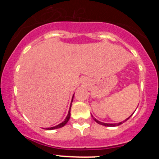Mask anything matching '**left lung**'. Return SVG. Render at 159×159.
Wrapping results in <instances>:
<instances>
[{
  "label": "left lung",
  "instance_id": "left-lung-1",
  "mask_svg": "<svg viewBox=\"0 0 159 159\" xmlns=\"http://www.w3.org/2000/svg\"><path fill=\"white\" fill-rule=\"evenodd\" d=\"M131 116H132V115H131ZM130 116L129 118H127V119H125V121H127V119H130ZM92 117H93V116H92ZM93 119L97 123H99V124H100V125H102V126H105V127H116V126H119V125H121L122 123H123L125 122V121L120 122V123H102V122H99V120H97V119H95V118H93Z\"/></svg>",
  "mask_w": 159,
  "mask_h": 159
}]
</instances>
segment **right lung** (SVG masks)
<instances>
[{"label":"right lung","instance_id":"add662e5","mask_svg":"<svg viewBox=\"0 0 159 159\" xmlns=\"http://www.w3.org/2000/svg\"><path fill=\"white\" fill-rule=\"evenodd\" d=\"M74 96V95H73ZM73 99V98H72ZM72 99H71V102H72ZM70 111H71V106H70V110L69 111H68V114H67V117H66V119H64V121L62 122L61 123H60V124H58L57 126H55V127H49V128H46L47 130H54V129H57V128H60V127H63L64 126V125L66 124V123L68 122V120H69L70 119V116H71V113H70Z\"/></svg>","mask_w":159,"mask_h":159}]
</instances>
